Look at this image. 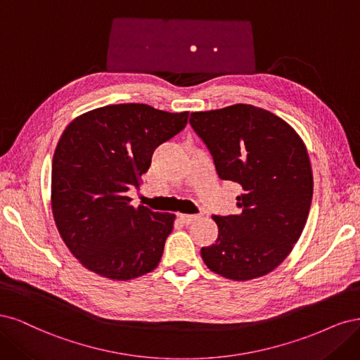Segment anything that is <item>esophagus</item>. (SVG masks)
Masks as SVG:
<instances>
[{
  "mask_svg": "<svg viewBox=\"0 0 360 360\" xmlns=\"http://www.w3.org/2000/svg\"><path fill=\"white\" fill-rule=\"evenodd\" d=\"M178 218L181 219V223H184L185 226L191 224L193 221H195V219H199L200 215H187V214H179Z\"/></svg>",
  "mask_w": 360,
  "mask_h": 360,
  "instance_id": "esophagus-1",
  "label": "esophagus"
}]
</instances>
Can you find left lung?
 I'll return each mask as SVG.
<instances>
[{"instance_id": "left-lung-1", "label": "left lung", "mask_w": 360, "mask_h": 360, "mask_svg": "<svg viewBox=\"0 0 360 360\" xmlns=\"http://www.w3.org/2000/svg\"><path fill=\"white\" fill-rule=\"evenodd\" d=\"M190 124L218 176L242 187L239 214L212 217L218 238L200 250L205 264L235 281L272 272L293 250L309 214L314 184L304 141L284 120L251 104L193 112Z\"/></svg>"}]
</instances>
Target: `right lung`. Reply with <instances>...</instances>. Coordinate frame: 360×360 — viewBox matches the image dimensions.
I'll return each mask as SVG.
<instances>
[{"label": "right lung", "mask_w": 360, "mask_h": 360, "mask_svg": "<svg viewBox=\"0 0 360 360\" xmlns=\"http://www.w3.org/2000/svg\"><path fill=\"white\" fill-rule=\"evenodd\" d=\"M188 112L141 103L109 104L67 125L52 160L51 203L58 231L86 269L127 281L154 271L175 215L130 205L158 145L178 134Z\"/></svg>", "instance_id": "1"}]
</instances>
